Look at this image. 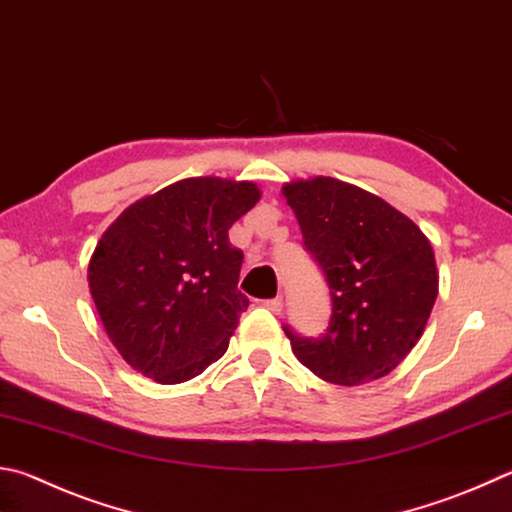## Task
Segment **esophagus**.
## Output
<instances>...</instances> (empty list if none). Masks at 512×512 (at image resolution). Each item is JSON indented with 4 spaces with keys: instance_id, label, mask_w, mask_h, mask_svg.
Instances as JSON below:
<instances>
[{
    "instance_id": "34e87169",
    "label": "esophagus",
    "mask_w": 512,
    "mask_h": 512,
    "mask_svg": "<svg viewBox=\"0 0 512 512\" xmlns=\"http://www.w3.org/2000/svg\"><path fill=\"white\" fill-rule=\"evenodd\" d=\"M268 311L271 313H282V306H284V302H282V297H273V300H264L262 302Z\"/></svg>"
}]
</instances>
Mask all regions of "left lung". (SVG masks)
<instances>
[{
    "instance_id": "8db88e82",
    "label": "left lung",
    "mask_w": 512,
    "mask_h": 512,
    "mask_svg": "<svg viewBox=\"0 0 512 512\" xmlns=\"http://www.w3.org/2000/svg\"><path fill=\"white\" fill-rule=\"evenodd\" d=\"M282 192L331 288L327 333L302 338L284 327L293 353L327 383L387 376L421 338L439 293L430 239L387 201L331 176Z\"/></svg>"
}]
</instances>
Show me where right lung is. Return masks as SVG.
Masks as SVG:
<instances>
[{"label":"right lung","instance_id":"right-lung-1","mask_svg":"<svg viewBox=\"0 0 512 512\" xmlns=\"http://www.w3.org/2000/svg\"><path fill=\"white\" fill-rule=\"evenodd\" d=\"M262 192L250 181L194 176L123 210L89 262V291L111 345L161 385L199 376L228 349L248 297L244 253L228 230Z\"/></svg>","mask_w":512,"mask_h":512}]
</instances>
